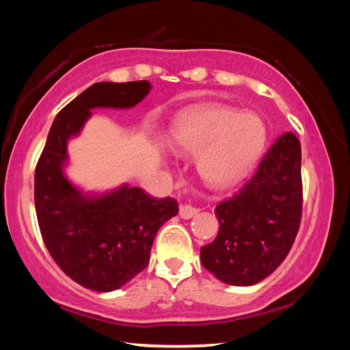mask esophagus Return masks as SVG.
<instances>
[{
	"mask_svg": "<svg viewBox=\"0 0 350 350\" xmlns=\"http://www.w3.org/2000/svg\"><path fill=\"white\" fill-rule=\"evenodd\" d=\"M199 213V208H196V206L189 205V204H183L180 205V210H179V215L182 219H191L194 217Z\"/></svg>",
	"mask_w": 350,
	"mask_h": 350,
	"instance_id": "1",
	"label": "esophagus"
}]
</instances>
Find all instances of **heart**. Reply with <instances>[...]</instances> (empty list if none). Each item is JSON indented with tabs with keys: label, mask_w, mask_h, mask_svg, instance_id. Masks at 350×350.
I'll return each mask as SVG.
<instances>
[{
	"label": "heart",
	"mask_w": 350,
	"mask_h": 350,
	"mask_svg": "<svg viewBox=\"0 0 350 350\" xmlns=\"http://www.w3.org/2000/svg\"><path fill=\"white\" fill-rule=\"evenodd\" d=\"M168 140L176 151L199 152L198 171L208 185L230 188L256 167L267 144V129L253 112L193 105L176 116Z\"/></svg>",
	"instance_id": "obj_1"
}]
</instances>
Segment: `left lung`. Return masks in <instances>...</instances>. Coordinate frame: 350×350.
Instances as JSON below:
<instances>
[{"instance_id": "8db88e82", "label": "left lung", "mask_w": 350, "mask_h": 350, "mask_svg": "<svg viewBox=\"0 0 350 350\" xmlns=\"http://www.w3.org/2000/svg\"><path fill=\"white\" fill-rule=\"evenodd\" d=\"M303 211L301 144L278 137L256 173L216 206L219 232L200 248L204 267L230 286H253L273 273L292 248Z\"/></svg>"}]
</instances>
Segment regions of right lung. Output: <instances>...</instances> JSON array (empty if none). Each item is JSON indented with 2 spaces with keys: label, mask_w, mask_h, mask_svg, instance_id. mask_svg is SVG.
Returning a JSON list of instances; mask_svg holds the SVG:
<instances>
[{
  "label": "right lung",
  "mask_w": 350,
  "mask_h": 350,
  "mask_svg": "<svg viewBox=\"0 0 350 350\" xmlns=\"http://www.w3.org/2000/svg\"><path fill=\"white\" fill-rule=\"evenodd\" d=\"M150 91L146 80L88 88L57 114L35 168V210L44 245L70 280L96 292L120 288L146 267L159 228L179 206L128 185L83 193L64 174L68 140L80 134L91 109L133 108Z\"/></svg>",
  "instance_id": "obj_1"
}]
</instances>
